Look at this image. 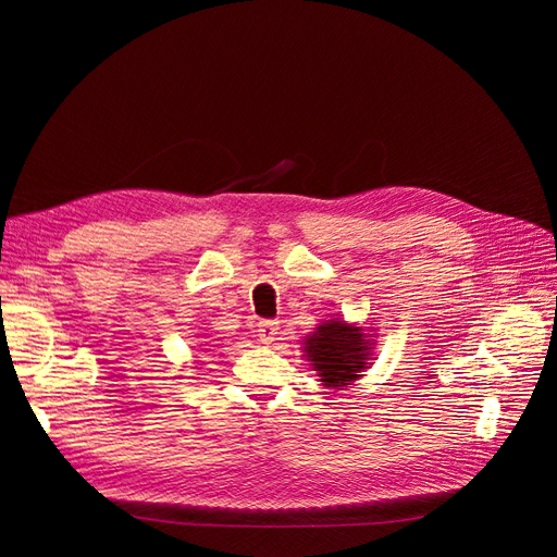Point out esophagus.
<instances>
[{"mask_svg": "<svg viewBox=\"0 0 557 557\" xmlns=\"http://www.w3.org/2000/svg\"><path fill=\"white\" fill-rule=\"evenodd\" d=\"M278 320H262V323H258V336L262 344H272L278 339Z\"/></svg>", "mask_w": 557, "mask_h": 557, "instance_id": "1", "label": "esophagus"}]
</instances>
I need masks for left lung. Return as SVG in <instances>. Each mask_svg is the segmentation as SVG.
<instances>
[{
  "instance_id": "8db88e82",
  "label": "left lung",
  "mask_w": 557,
  "mask_h": 557,
  "mask_svg": "<svg viewBox=\"0 0 557 557\" xmlns=\"http://www.w3.org/2000/svg\"><path fill=\"white\" fill-rule=\"evenodd\" d=\"M372 344L362 327L332 318L307 336L305 356L325 387H346L362 376Z\"/></svg>"
}]
</instances>
